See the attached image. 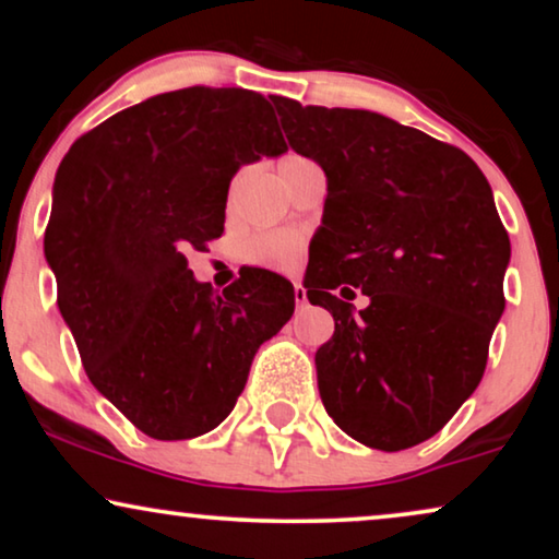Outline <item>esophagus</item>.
Returning <instances> with one entry per match:
<instances>
[{
    "mask_svg": "<svg viewBox=\"0 0 559 559\" xmlns=\"http://www.w3.org/2000/svg\"><path fill=\"white\" fill-rule=\"evenodd\" d=\"M295 302L297 308H305V305H308V289L302 285H295Z\"/></svg>",
    "mask_w": 559,
    "mask_h": 559,
    "instance_id": "1",
    "label": "esophagus"
}]
</instances>
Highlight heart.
<instances>
[{"mask_svg": "<svg viewBox=\"0 0 559 559\" xmlns=\"http://www.w3.org/2000/svg\"><path fill=\"white\" fill-rule=\"evenodd\" d=\"M305 163L302 157L287 155L280 163V173L289 170V167ZM302 239L295 234H257L247 241V262L254 266H264V270L277 272H293L297 264L302 262Z\"/></svg>", "mask_w": 559, "mask_h": 559, "instance_id": "1", "label": "heart"}]
</instances>
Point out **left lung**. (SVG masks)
<instances>
[{
  "instance_id": "left-lung-1",
  "label": "left lung",
  "mask_w": 559,
  "mask_h": 559,
  "mask_svg": "<svg viewBox=\"0 0 559 559\" xmlns=\"http://www.w3.org/2000/svg\"><path fill=\"white\" fill-rule=\"evenodd\" d=\"M289 147L325 170L305 287L331 310L316 354L333 423L364 445L430 440L476 392L503 312L511 243L478 165L453 144L361 109L272 98ZM358 286L369 309L353 316Z\"/></svg>"
}]
</instances>
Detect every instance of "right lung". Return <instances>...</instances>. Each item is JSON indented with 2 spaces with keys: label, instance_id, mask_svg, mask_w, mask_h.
Returning a JSON list of instances; mask_svg holds the SVG:
<instances>
[{
  "label": "right lung",
  "instance_id": "obj_1",
  "mask_svg": "<svg viewBox=\"0 0 559 559\" xmlns=\"http://www.w3.org/2000/svg\"><path fill=\"white\" fill-rule=\"evenodd\" d=\"M285 150L262 94L190 86L114 114L58 167L45 259L60 316L91 384L150 438L224 423L257 348L293 318L280 274L247 270L216 293L186 259L224 234L236 170Z\"/></svg>",
  "mask_w": 559,
  "mask_h": 559
}]
</instances>
